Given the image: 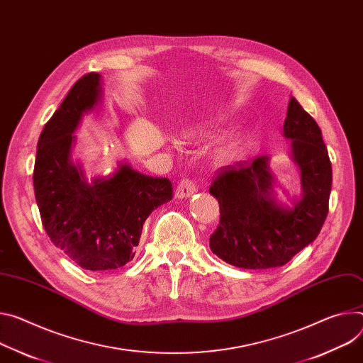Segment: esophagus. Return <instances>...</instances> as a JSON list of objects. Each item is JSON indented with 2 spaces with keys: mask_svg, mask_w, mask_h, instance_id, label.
I'll list each match as a JSON object with an SVG mask.
<instances>
[{
  "mask_svg": "<svg viewBox=\"0 0 363 363\" xmlns=\"http://www.w3.org/2000/svg\"><path fill=\"white\" fill-rule=\"evenodd\" d=\"M196 192V186L195 184L191 181V179H182L177 189H175V199L178 200H182V199H189V196H192Z\"/></svg>",
  "mask_w": 363,
  "mask_h": 363,
  "instance_id": "34e87169",
  "label": "esophagus"
}]
</instances>
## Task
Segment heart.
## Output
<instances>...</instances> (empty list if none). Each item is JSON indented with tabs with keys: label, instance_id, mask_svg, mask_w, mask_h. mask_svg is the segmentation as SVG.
<instances>
[{
	"label": "heart",
	"instance_id": "1",
	"mask_svg": "<svg viewBox=\"0 0 363 363\" xmlns=\"http://www.w3.org/2000/svg\"><path fill=\"white\" fill-rule=\"evenodd\" d=\"M191 131H192V130H188V131H186V135H188V136H189V133H191ZM236 147H238V143H236V142H232V143H228V145H227V147L224 149V156H228V155H232V153H233V152L236 150Z\"/></svg>",
	"mask_w": 363,
	"mask_h": 363
}]
</instances>
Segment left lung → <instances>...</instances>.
I'll return each mask as SVG.
<instances>
[{
    "instance_id": "obj_1",
    "label": "left lung",
    "mask_w": 363,
    "mask_h": 363,
    "mask_svg": "<svg viewBox=\"0 0 363 363\" xmlns=\"http://www.w3.org/2000/svg\"><path fill=\"white\" fill-rule=\"evenodd\" d=\"M284 138L300 171L301 192L289 204L277 199V179L269 156L225 167L210 188L220 204V224L210 249L230 265L243 269L282 267L320 233L328 211L332 163L315 120L289 98ZM281 186V185H279Z\"/></svg>"
}]
</instances>
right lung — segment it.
<instances>
[{"instance_id": "obj_1", "label": "right lung", "mask_w": 363, "mask_h": 363, "mask_svg": "<svg viewBox=\"0 0 363 363\" xmlns=\"http://www.w3.org/2000/svg\"><path fill=\"white\" fill-rule=\"evenodd\" d=\"M103 98V78L91 72L65 96L45 124L33 172L36 203L53 245L84 269L103 272L135 257L142 228L153 210L172 200L168 178L135 171L125 160L108 175L85 177L72 160L82 117Z\"/></svg>"}]
</instances>
